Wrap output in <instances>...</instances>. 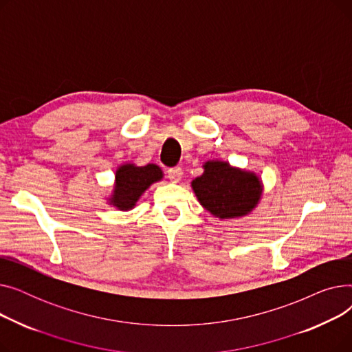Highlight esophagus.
Listing matches in <instances>:
<instances>
[{"label":"esophagus","instance_id":"esophagus-1","mask_svg":"<svg viewBox=\"0 0 352 352\" xmlns=\"http://www.w3.org/2000/svg\"><path fill=\"white\" fill-rule=\"evenodd\" d=\"M182 168L181 166H174V168L168 170V178L171 182H179L182 178Z\"/></svg>","mask_w":352,"mask_h":352}]
</instances>
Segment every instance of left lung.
Segmentation results:
<instances>
[{
  "mask_svg": "<svg viewBox=\"0 0 352 352\" xmlns=\"http://www.w3.org/2000/svg\"><path fill=\"white\" fill-rule=\"evenodd\" d=\"M204 173L192 182L199 204L221 219L250 214L263 194L261 181L254 173L235 168L224 161H207Z\"/></svg>",
  "mask_w": 352,
  "mask_h": 352,
  "instance_id": "left-lung-1",
  "label": "left lung"
}]
</instances>
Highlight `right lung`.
<instances>
[{
	"instance_id": "obj_1",
	"label": "right lung",
	"mask_w": 352,
	"mask_h": 352,
	"mask_svg": "<svg viewBox=\"0 0 352 352\" xmlns=\"http://www.w3.org/2000/svg\"><path fill=\"white\" fill-rule=\"evenodd\" d=\"M162 179V171L158 165L148 164L137 166L135 164H124L116 173V186L109 204L121 211L134 208L135 202L151 184Z\"/></svg>"
}]
</instances>
